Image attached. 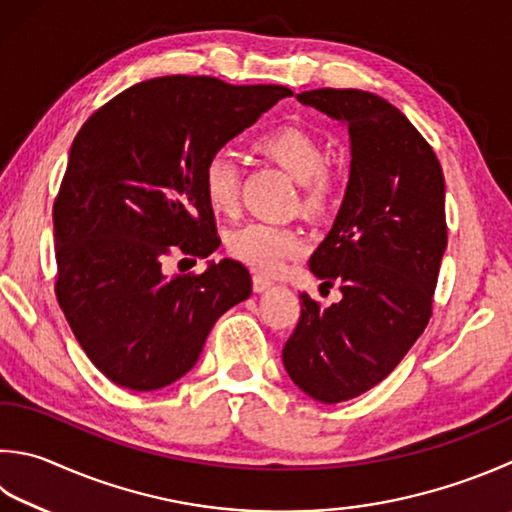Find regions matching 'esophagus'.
Instances as JSON below:
<instances>
[{
	"label": "esophagus",
	"mask_w": 512,
	"mask_h": 512,
	"mask_svg": "<svg viewBox=\"0 0 512 512\" xmlns=\"http://www.w3.org/2000/svg\"><path fill=\"white\" fill-rule=\"evenodd\" d=\"M252 285H254V292L256 294H263V292H267V289H272L274 283L269 281V278H265V276H254Z\"/></svg>",
	"instance_id": "1"
}]
</instances>
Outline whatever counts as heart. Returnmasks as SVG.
Segmentation results:
<instances>
[{
	"label": "heart",
	"instance_id": "b5f03b06",
	"mask_svg": "<svg viewBox=\"0 0 512 512\" xmlns=\"http://www.w3.org/2000/svg\"><path fill=\"white\" fill-rule=\"evenodd\" d=\"M256 149L278 162L298 185H305L303 205L318 209L327 198L323 144L303 127L285 124L256 140ZM202 191L209 207L220 214H234L240 198V169L231 151L218 149L202 167ZM227 249L240 263L260 274H278L289 258L301 254L303 236L292 227L249 223L231 231Z\"/></svg>",
	"mask_w": 512,
	"mask_h": 512
}]
</instances>
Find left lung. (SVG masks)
Returning <instances> with one entry per match:
<instances>
[{"instance_id":"left-lung-1","label":"left lung","mask_w":512,"mask_h":512,"mask_svg":"<svg viewBox=\"0 0 512 512\" xmlns=\"http://www.w3.org/2000/svg\"><path fill=\"white\" fill-rule=\"evenodd\" d=\"M296 100L350 133V178L330 234L310 258L343 298L301 294L283 365L307 397L341 403L381 383L426 330L446 229V182L435 151L397 106L359 89H316Z\"/></svg>"}]
</instances>
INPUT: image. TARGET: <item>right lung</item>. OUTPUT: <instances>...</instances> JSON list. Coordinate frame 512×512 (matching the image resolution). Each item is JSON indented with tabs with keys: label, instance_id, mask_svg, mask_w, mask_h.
<instances>
[{
	"label": "right lung",
	"instance_id": "right-lung-1",
	"mask_svg": "<svg viewBox=\"0 0 512 512\" xmlns=\"http://www.w3.org/2000/svg\"><path fill=\"white\" fill-rule=\"evenodd\" d=\"M289 95L276 84L153 77L75 136L53 207L55 292L77 343L120 388L178 381L218 318L252 294V276L231 258L198 276H169L165 265L173 252H216L205 160Z\"/></svg>",
	"mask_w": 512,
	"mask_h": 512
}]
</instances>
